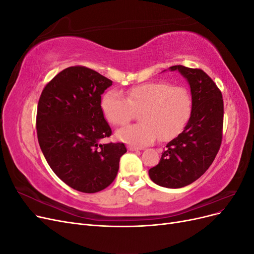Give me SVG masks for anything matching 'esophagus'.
I'll use <instances>...</instances> for the list:
<instances>
[{"instance_id":"34e87169","label":"esophagus","mask_w":254,"mask_h":254,"mask_svg":"<svg viewBox=\"0 0 254 254\" xmlns=\"http://www.w3.org/2000/svg\"><path fill=\"white\" fill-rule=\"evenodd\" d=\"M128 149L129 150H132V151H135V150H141L140 147H136V146H133V145H130L128 146Z\"/></svg>"}]
</instances>
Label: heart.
<instances>
[{
	"mask_svg": "<svg viewBox=\"0 0 254 254\" xmlns=\"http://www.w3.org/2000/svg\"><path fill=\"white\" fill-rule=\"evenodd\" d=\"M126 98L119 91L109 90L101 98L105 119L114 126L126 125L139 111V124L117 131L120 141L134 145H148L160 137L170 141L178 135L193 108V98L184 86H173L164 80L149 81L128 89Z\"/></svg>",
	"mask_w": 254,
	"mask_h": 254,
	"instance_id": "heart-1",
	"label": "heart"
}]
</instances>
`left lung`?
I'll use <instances>...</instances> for the list:
<instances>
[{
	"instance_id": "obj_1",
	"label": "left lung",
	"mask_w": 254,
	"mask_h": 254,
	"mask_svg": "<svg viewBox=\"0 0 254 254\" xmlns=\"http://www.w3.org/2000/svg\"><path fill=\"white\" fill-rule=\"evenodd\" d=\"M190 83L193 108L183 131L168 142L160 162L148 174L158 186L179 189L193 183L211 166L220 148L224 126L221 92L201 68L174 65Z\"/></svg>"
}]
</instances>
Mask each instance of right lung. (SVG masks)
<instances>
[{"label":"right lung","mask_w":254,"mask_h":254,"mask_svg":"<svg viewBox=\"0 0 254 254\" xmlns=\"http://www.w3.org/2000/svg\"><path fill=\"white\" fill-rule=\"evenodd\" d=\"M112 81L82 65L64 68L44 87L37 108V135L52 171L68 187L96 193L118 175L124 143L101 144L111 128L101 110Z\"/></svg>","instance_id":"obj_1"}]
</instances>
